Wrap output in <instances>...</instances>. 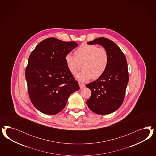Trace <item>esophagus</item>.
<instances>
[{
  "label": "esophagus",
  "instance_id": "34e87169",
  "mask_svg": "<svg viewBox=\"0 0 156 156\" xmlns=\"http://www.w3.org/2000/svg\"><path fill=\"white\" fill-rule=\"evenodd\" d=\"M79 86H80V89H83V87H85V85L83 84V83H81V82H79Z\"/></svg>",
  "mask_w": 156,
  "mask_h": 156
}]
</instances>
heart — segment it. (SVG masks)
Returning a JSON list of instances; mask_svg holds the SVG:
<instances>
[{"mask_svg":"<svg viewBox=\"0 0 156 156\" xmlns=\"http://www.w3.org/2000/svg\"><path fill=\"white\" fill-rule=\"evenodd\" d=\"M76 56L67 53L65 59L66 66L71 74H75L79 62H82L83 70L76 74V79L86 82L91 77L97 79L106 71L109 64V57L107 50L95 44H82L75 51Z\"/></svg>","mask_w":156,"mask_h":156,"instance_id":"heart-1","label":"heart"}]
</instances>
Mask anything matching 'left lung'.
<instances>
[{
	"instance_id": "1",
	"label": "left lung",
	"mask_w": 156,
	"mask_h": 156,
	"mask_svg": "<svg viewBox=\"0 0 156 156\" xmlns=\"http://www.w3.org/2000/svg\"><path fill=\"white\" fill-rule=\"evenodd\" d=\"M87 43L102 46L108 52L109 61L104 74L86 85L91 91V95L86 104L95 113H112L122 104L129 82L126 57L119 47L109 39L97 38Z\"/></svg>"
}]
</instances>
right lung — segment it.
<instances>
[{"mask_svg":"<svg viewBox=\"0 0 156 156\" xmlns=\"http://www.w3.org/2000/svg\"><path fill=\"white\" fill-rule=\"evenodd\" d=\"M78 45L75 42L47 38L31 53L25 73L28 94L34 106L43 113H59L70 95L80 89L65 59Z\"/></svg>","mask_w":156,"mask_h":156,"instance_id":"add662e5","label":"right lung"}]
</instances>
